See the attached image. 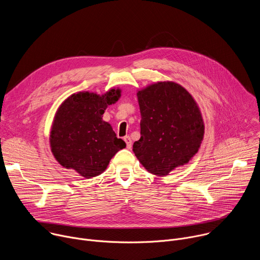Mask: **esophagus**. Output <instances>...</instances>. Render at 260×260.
Wrapping results in <instances>:
<instances>
[{"label":"esophagus","mask_w":260,"mask_h":260,"mask_svg":"<svg viewBox=\"0 0 260 260\" xmlns=\"http://www.w3.org/2000/svg\"><path fill=\"white\" fill-rule=\"evenodd\" d=\"M123 140H124V142H125V144H126L127 149H132L133 144H132V140H131V137H129V136H125V137L123 138Z\"/></svg>","instance_id":"1"}]
</instances>
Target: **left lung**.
<instances>
[{"mask_svg": "<svg viewBox=\"0 0 260 260\" xmlns=\"http://www.w3.org/2000/svg\"><path fill=\"white\" fill-rule=\"evenodd\" d=\"M141 138L133 151L154 175L166 176L187 164L198 152L204 138L200 109L181 85L158 82L138 92Z\"/></svg>", "mask_w": 260, "mask_h": 260, "instance_id": "obj_1", "label": "left lung"}]
</instances>
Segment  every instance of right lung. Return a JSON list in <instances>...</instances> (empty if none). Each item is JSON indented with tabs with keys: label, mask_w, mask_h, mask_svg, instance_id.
I'll list each match as a JSON object with an SVG mask.
<instances>
[{
	"label": "right lung",
	"mask_w": 260,
	"mask_h": 260,
	"mask_svg": "<svg viewBox=\"0 0 260 260\" xmlns=\"http://www.w3.org/2000/svg\"><path fill=\"white\" fill-rule=\"evenodd\" d=\"M119 96V89H111L102 96L85 91L72 94L61 104L51 128L50 146L62 167L87 179L95 177L125 148V143L102 118L108 105Z\"/></svg>",
	"instance_id": "add662e5"
}]
</instances>
